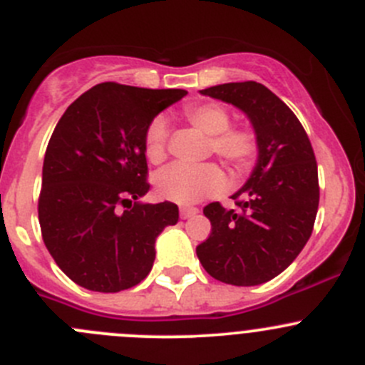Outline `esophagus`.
<instances>
[{
    "label": "esophagus",
    "mask_w": 365,
    "mask_h": 365,
    "mask_svg": "<svg viewBox=\"0 0 365 365\" xmlns=\"http://www.w3.org/2000/svg\"><path fill=\"white\" fill-rule=\"evenodd\" d=\"M197 212H200V210L194 208V206H182V208H180V217H182V219H190V217L196 215Z\"/></svg>",
    "instance_id": "1"
}]
</instances>
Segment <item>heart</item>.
Instances as JSON below:
<instances>
[{
    "label": "heart",
    "instance_id": "heart-1",
    "mask_svg": "<svg viewBox=\"0 0 365 365\" xmlns=\"http://www.w3.org/2000/svg\"><path fill=\"white\" fill-rule=\"evenodd\" d=\"M183 120L208 135V152L222 159L235 175H247L259 157V139L247 127H233L231 113L219 102L205 101L187 104ZM168 121L155 116L145 130V155L152 164H160L168 153ZM224 187V175L213 162L201 165L173 164L155 176V190L162 200L178 205H194L215 196Z\"/></svg>",
    "mask_w": 365,
    "mask_h": 365
}]
</instances>
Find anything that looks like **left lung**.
Segmentation results:
<instances>
[{"label":"left lung","instance_id":"1","mask_svg":"<svg viewBox=\"0 0 365 365\" xmlns=\"http://www.w3.org/2000/svg\"><path fill=\"white\" fill-rule=\"evenodd\" d=\"M201 93L237 106L251 120L259 157L251 178L233 194L237 208H203L212 233L196 247L213 279L257 286L284 272L314 227L319 203L314 150L295 113L256 81L206 88Z\"/></svg>","mask_w":365,"mask_h":365}]
</instances>
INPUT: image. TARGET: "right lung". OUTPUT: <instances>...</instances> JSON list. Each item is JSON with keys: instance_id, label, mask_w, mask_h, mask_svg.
Returning a JSON list of instances; mask_svg holds the SVG:
<instances>
[{"instance_id": "obj_1", "label": "right lung", "mask_w": 365, "mask_h": 365, "mask_svg": "<svg viewBox=\"0 0 365 365\" xmlns=\"http://www.w3.org/2000/svg\"><path fill=\"white\" fill-rule=\"evenodd\" d=\"M185 90L101 83L68 106L47 145L38 197L43 244L76 284L116 293L139 284L155 240L178 222L171 201L150 205L145 130Z\"/></svg>"}]
</instances>
